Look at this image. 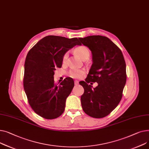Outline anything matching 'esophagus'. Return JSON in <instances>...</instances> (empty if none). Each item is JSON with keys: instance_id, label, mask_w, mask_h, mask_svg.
I'll use <instances>...</instances> for the list:
<instances>
[{"instance_id": "esophagus-1", "label": "esophagus", "mask_w": 149, "mask_h": 149, "mask_svg": "<svg viewBox=\"0 0 149 149\" xmlns=\"http://www.w3.org/2000/svg\"><path fill=\"white\" fill-rule=\"evenodd\" d=\"M74 84H75V85H77L79 84V81H74Z\"/></svg>"}]
</instances>
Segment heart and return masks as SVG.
I'll return each instance as SVG.
<instances>
[{"label":"heart","instance_id":"b5f03b06","mask_svg":"<svg viewBox=\"0 0 149 149\" xmlns=\"http://www.w3.org/2000/svg\"><path fill=\"white\" fill-rule=\"evenodd\" d=\"M75 52L76 54L79 56L82 59H84L86 58H89L90 56V50L89 49L87 48L85 46H79L77 47L75 49ZM68 53H66L64 54L63 56V63H66L67 59H68ZM84 73V71L82 70H77V69H72V70L69 72V75L70 76H71L73 78H81L82 75Z\"/></svg>","mask_w":149,"mask_h":149}]
</instances>
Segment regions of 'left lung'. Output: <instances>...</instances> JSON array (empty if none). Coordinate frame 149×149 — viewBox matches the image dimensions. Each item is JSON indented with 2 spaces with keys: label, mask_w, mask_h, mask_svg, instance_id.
I'll list each match as a JSON object with an SVG mask.
<instances>
[{
  "label": "left lung",
  "mask_w": 149,
  "mask_h": 149,
  "mask_svg": "<svg viewBox=\"0 0 149 149\" xmlns=\"http://www.w3.org/2000/svg\"><path fill=\"white\" fill-rule=\"evenodd\" d=\"M92 54L93 64L85 81L81 100L84 111L90 117L103 118L120 103L126 82V63L121 50L111 40L101 36L79 38ZM90 81L98 85L93 88Z\"/></svg>",
  "instance_id": "1"
}]
</instances>
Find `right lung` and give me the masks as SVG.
<instances>
[{"label": "right lung", "mask_w": 149, "mask_h": 149, "mask_svg": "<svg viewBox=\"0 0 149 149\" xmlns=\"http://www.w3.org/2000/svg\"><path fill=\"white\" fill-rule=\"evenodd\" d=\"M76 45H82L77 38L46 36L26 56L24 89L32 109L46 119L58 118L64 111L66 99L74 87V81L66 77L57 86L54 83V72L57 67L62 66L64 54Z\"/></svg>", "instance_id": "obj_1"}]
</instances>
